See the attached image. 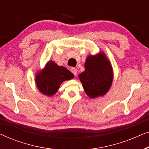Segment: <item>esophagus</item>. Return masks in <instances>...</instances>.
<instances>
[{"mask_svg": "<svg viewBox=\"0 0 149 149\" xmlns=\"http://www.w3.org/2000/svg\"><path fill=\"white\" fill-rule=\"evenodd\" d=\"M71 72H72L73 74H74V76H77V69L75 68H71Z\"/></svg>", "mask_w": 149, "mask_h": 149, "instance_id": "obj_1", "label": "esophagus"}]
</instances>
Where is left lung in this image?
I'll return each instance as SVG.
<instances>
[{
    "label": "left lung",
    "instance_id": "8db88e82",
    "mask_svg": "<svg viewBox=\"0 0 149 149\" xmlns=\"http://www.w3.org/2000/svg\"><path fill=\"white\" fill-rule=\"evenodd\" d=\"M85 71L79 75L87 95L91 97L104 95L113 82V69L104 54L90 56L85 63Z\"/></svg>",
    "mask_w": 149,
    "mask_h": 149
}]
</instances>
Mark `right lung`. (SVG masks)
<instances>
[{"instance_id": "add662e5", "label": "right lung", "mask_w": 149, "mask_h": 149, "mask_svg": "<svg viewBox=\"0 0 149 149\" xmlns=\"http://www.w3.org/2000/svg\"><path fill=\"white\" fill-rule=\"evenodd\" d=\"M74 74L68 69L59 66L54 62H49L43 70L36 76V83L38 89L43 94L52 95L58 90L61 83L70 80Z\"/></svg>"}]
</instances>
